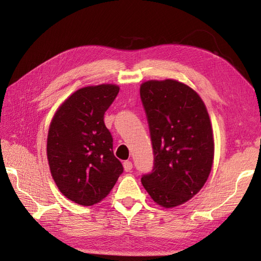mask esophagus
I'll use <instances>...</instances> for the list:
<instances>
[{
	"mask_svg": "<svg viewBox=\"0 0 261 261\" xmlns=\"http://www.w3.org/2000/svg\"><path fill=\"white\" fill-rule=\"evenodd\" d=\"M123 167H124L125 171H131L132 170V162L131 161H124V162H123Z\"/></svg>",
	"mask_w": 261,
	"mask_h": 261,
	"instance_id": "obj_1",
	"label": "esophagus"
}]
</instances>
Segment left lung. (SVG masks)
Here are the masks:
<instances>
[{"instance_id":"left-lung-1","label":"left lung","mask_w":261,"mask_h":261,"mask_svg":"<svg viewBox=\"0 0 261 261\" xmlns=\"http://www.w3.org/2000/svg\"><path fill=\"white\" fill-rule=\"evenodd\" d=\"M154 154L141 184L156 204L175 207L199 192L208 178L214 140L200 96L185 84L166 79L140 86Z\"/></svg>"}]
</instances>
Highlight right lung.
I'll return each mask as SVG.
<instances>
[{
	"label": "right lung",
	"instance_id": "obj_1",
	"mask_svg": "<svg viewBox=\"0 0 261 261\" xmlns=\"http://www.w3.org/2000/svg\"><path fill=\"white\" fill-rule=\"evenodd\" d=\"M118 91L110 84L83 87L64 101L50 123L47 156L51 176L65 197L83 206L102 200L123 173L103 121Z\"/></svg>",
	"mask_w": 261,
	"mask_h": 261
}]
</instances>
